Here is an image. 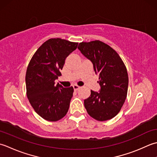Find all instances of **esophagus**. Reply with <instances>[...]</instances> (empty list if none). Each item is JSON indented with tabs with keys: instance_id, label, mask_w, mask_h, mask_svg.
<instances>
[{
	"instance_id": "1",
	"label": "esophagus",
	"mask_w": 157,
	"mask_h": 157,
	"mask_svg": "<svg viewBox=\"0 0 157 157\" xmlns=\"http://www.w3.org/2000/svg\"><path fill=\"white\" fill-rule=\"evenodd\" d=\"M73 88H74L75 91H77L80 89V87H78V85H73Z\"/></svg>"
}]
</instances>
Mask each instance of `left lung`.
I'll list each match as a JSON object with an SVG mask.
<instances>
[{"instance_id":"1","label":"left lung","mask_w":157,"mask_h":157,"mask_svg":"<svg viewBox=\"0 0 157 157\" xmlns=\"http://www.w3.org/2000/svg\"><path fill=\"white\" fill-rule=\"evenodd\" d=\"M78 49L92 62L100 85V92L91 90L84 100L85 108L97 121L113 119L127 98L129 78L124 63L116 51L100 40L80 43Z\"/></svg>"}]
</instances>
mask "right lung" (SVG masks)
I'll use <instances>...</instances> for the list:
<instances>
[{
	"label": "right lung",
	"mask_w": 157,
	"mask_h": 157,
	"mask_svg": "<svg viewBox=\"0 0 157 157\" xmlns=\"http://www.w3.org/2000/svg\"><path fill=\"white\" fill-rule=\"evenodd\" d=\"M78 43L50 38L36 50L25 74L26 94L35 112L48 121H57L69 109L74 89L63 88L55 81L62 75L65 59Z\"/></svg>",
	"instance_id": "1"
}]
</instances>
